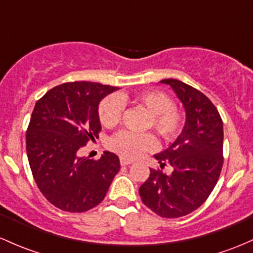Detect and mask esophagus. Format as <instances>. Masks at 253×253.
Listing matches in <instances>:
<instances>
[{
	"instance_id": "obj_1",
	"label": "esophagus",
	"mask_w": 253,
	"mask_h": 253,
	"mask_svg": "<svg viewBox=\"0 0 253 253\" xmlns=\"http://www.w3.org/2000/svg\"><path fill=\"white\" fill-rule=\"evenodd\" d=\"M132 160H129V159H125V158H120V164L122 165V166H127V165L132 164Z\"/></svg>"
}]
</instances>
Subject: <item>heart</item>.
Listing matches in <instances>:
<instances>
[{
	"instance_id": "1",
	"label": "heart",
	"mask_w": 253,
	"mask_h": 253,
	"mask_svg": "<svg viewBox=\"0 0 253 253\" xmlns=\"http://www.w3.org/2000/svg\"><path fill=\"white\" fill-rule=\"evenodd\" d=\"M129 100L126 94H113L102 100L98 109L100 124L111 128L119 124L122 118L125 103ZM135 104L143 106L148 111V127L153 128L162 139H173L183 127V115L179 109L173 105L171 98L160 91H145L133 97ZM108 147L111 151L126 159L137 158L143 151L155 147V139L151 134H137L128 131H121L109 139Z\"/></svg>"
}]
</instances>
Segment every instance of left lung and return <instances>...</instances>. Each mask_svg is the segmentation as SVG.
<instances>
[{
  "instance_id": "8db88e82",
  "label": "left lung",
  "mask_w": 253,
  "mask_h": 253,
  "mask_svg": "<svg viewBox=\"0 0 253 253\" xmlns=\"http://www.w3.org/2000/svg\"><path fill=\"white\" fill-rule=\"evenodd\" d=\"M160 82L172 87L187 119L173 144L155 155L161 169L171 165L172 173L150 169L139 195L159 216L178 218L199 209L216 187L223 166V121L204 93L179 80Z\"/></svg>"
}]
</instances>
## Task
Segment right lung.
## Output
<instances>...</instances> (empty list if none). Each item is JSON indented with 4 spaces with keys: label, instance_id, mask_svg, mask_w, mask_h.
Wrapping results in <instances>:
<instances>
[{
    "label": "right lung",
    "instance_id": "1",
    "mask_svg": "<svg viewBox=\"0 0 253 253\" xmlns=\"http://www.w3.org/2000/svg\"><path fill=\"white\" fill-rule=\"evenodd\" d=\"M118 87L66 82L36 102L26 131V154L40 191L55 207L84 212L103 201L120 169L118 155L93 160L79 150L102 129L98 105Z\"/></svg>",
    "mask_w": 253,
    "mask_h": 253
}]
</instances>
